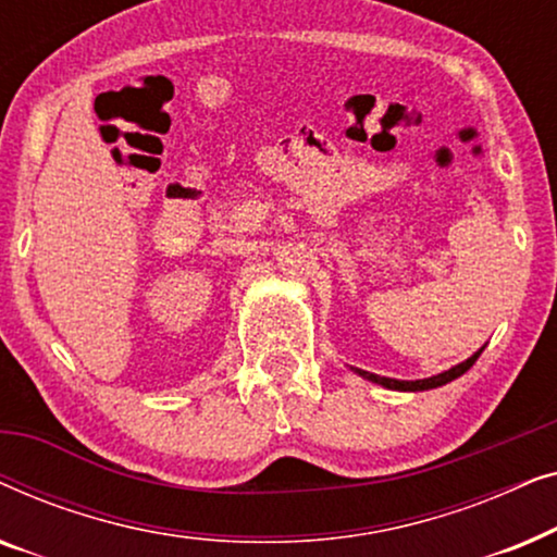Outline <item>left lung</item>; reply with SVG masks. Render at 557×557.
Masks as SVG:
<instances>
[{"mask_svg":"<svg viewBox=\"0 0 557 557\" xmlns=\"http://www.w3.org/2000/svg\"><path fill=\"white\" fill-rule=\"evenodd\" d=\"M484 352V347L482 349H476L474 355L469 357V360H463V362H459V364H454L451 370H444V372H438V375H433V377H423V380H395V377H380V375H375V372H368V370H360V368H352L357 375L360 377H364V380H370V383H375V385H383V387H387V391H400V393H418V391H431V387H441V385H446V383H451V380H456V377H461L463 372H467L471 364L476 362V357Z\"/></svg>","mask_w":557,"mask_h":557,"instance_id":"left-lung-1","label":"left lung"}]
</instances>
